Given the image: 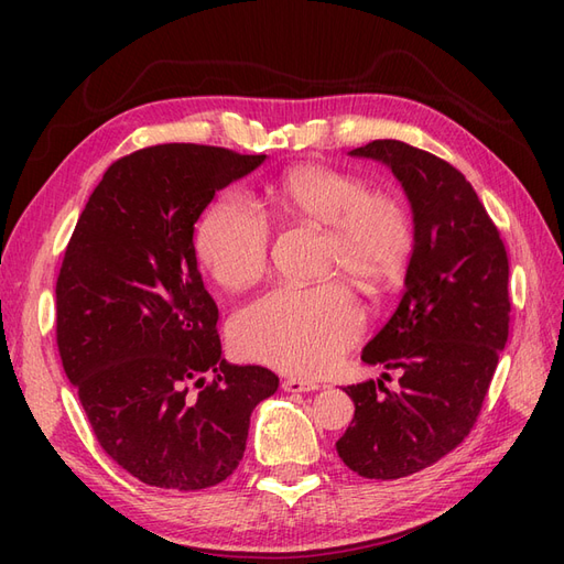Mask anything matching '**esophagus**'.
<instances>
[{"instance_id":"obj_1","label":"esophagus","mask_w":564,"mask_h":564,"mask_svg":"<svg viewBox=\"0 0 564 564\" xmlns=\"http://www.w3.org/2000/svg\"><path fill=\"white\" fill-rule=\"evenodd\" d=\"M282 388L286 390V392H311V390H317L319 388V383H315V381H303V379H284V383H282Z\"/></svg>"}]
</instances>
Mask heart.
<instances>
[{
  "label": "heart",
  "instance_id": "heart-1",
  "mask_svg": "<svg viewBox=\"0 0 564 564\" xmlns=\"http://www.w3.org/2000/svg\"><path fill=\"white\" fill-rule=\"evenodd\" d=\"M265 204L282 218L324 228V270L381 286L412 249V220L390 193L338 169L305 164L265 183ZM202 270L230 292L247 289L268 263V224L251 202L224 195L195 232ZM362 332V311L338 282L278 286L230 322V340L249 360L296 377H319Z\"/></svg>",
  "mask_w": 564,
  "mask_h": 564
}]
</instances>
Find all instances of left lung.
<instances>
[{
  "label": "left lung",
  "instance_id": "left-lung-1",
  "mask_svg": "<svg viewBox=\"0 0 564 564\" xmlns=\"http://www.w3.org/2000/svg\"><path fill=\"white\" fill-rule=\"evenodd\" d=\"M352 158L386 164L414 218L404 294L362 362L400 371L348 386L355 416L336 442L344 464L369 480L433 466L470 433L508 340V256L466 176L402 141H371ZM388 377V373H383Z\"/></svg>",
  "mask_w": 564,
  "mask_h": 564
}]
</instances>
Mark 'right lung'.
Returning a JSON list of instances; mask_svg holds the SVG:
<instances>
[{"mask_svg": "<svg viewBox=\"0 0 564 564\" xmlns=\"http://www.w3.org/2000/svg\"><path fill=\"white\" fill-rule=\"evenodd\" d=\"M265 155L164 143L110 164L84 207L56 282V340L96 440L141 482L195 491L240 466L265 367L220 357L195 224ZM210 381H206V377Z\"/></svg>", "mask_w": 564, "mask_h": 564, "instance_id": "obj_1", "label": "right lung"}]
</instances>
